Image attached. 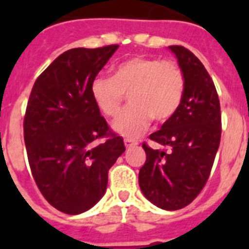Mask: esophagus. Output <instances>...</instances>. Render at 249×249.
<instances>
[{"label": "esophagus", "mask_w": 249, "mask_h": 249, "mask_svg": "<svg viewBox=\"0 0 249 249\" xmlns=\"http://www.w3.org/2000/svg\"><path fill=\"white\" fill-rule=\"evenodd\" d=\"M124 143H125V147L130 148V147H134V146H137V144H138V142L134 140H130V138H125Z\"/></svg>", "instance_id": "esophagus-1"}]
</instances>
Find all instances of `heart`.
Wrapping results in <instances>:
<instances>
[{"instance_id":"obj_1","label":"heart","mask_w":249,"mask_h":249,"mask_svg":"<svg viewBox=\"0 0 249 249\" xmlns=\"http://www.w3.org/2000/svg\"><path fill=\"white\" fill-rule=\"evenodd\" d=\"M130 105L113 121L121 136L137 137L151 120H169L181 106L185 76L177 63L156 58L133 56L113 68V76L99 75L90 84V95L103 115L116 116L125 94Z\"/></svg>"}]
</instances>
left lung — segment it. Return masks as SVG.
<instances>
[{
	"instance_id": "1",
	"label": "left lung",
	"mask_w": 249,
	"mask_h": 249,
	"mask_svg": "<svg viewBox=\"0 0 249 249\" xmlns=\"http://www.w3.org/2000/svg\"><path fill=\"white\" fill-rule=\"evenodd\" d=\"M169 50L185 76V93L177 112L150 140L159 150L148 147L140 169L141 191L152 204L165 211L189 205L208 181L221 140L220 99L203 63L183 46Z\"/></svg>"
}]
</instances>
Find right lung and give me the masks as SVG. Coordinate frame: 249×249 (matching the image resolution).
Segmentation results:
<instances>
[{"label": "right lung", "instance_id": "1", "mask_svg": "<svg viewBox=\"0 0 249 249\" xmlns=\"http://www.w3.org/2000/svg\"><path fill=\"white\" fill-rule=\"evenodd\" d=\"M119 45L71 49L33 85L24 116V142L41 194L58 211L80 214L105 195L108 169L125 151L90 95V84ZM107 136L101 145L95 141Z\"/></svg>", "mask_w": 249, "mask_h": 249}]
</instances>
